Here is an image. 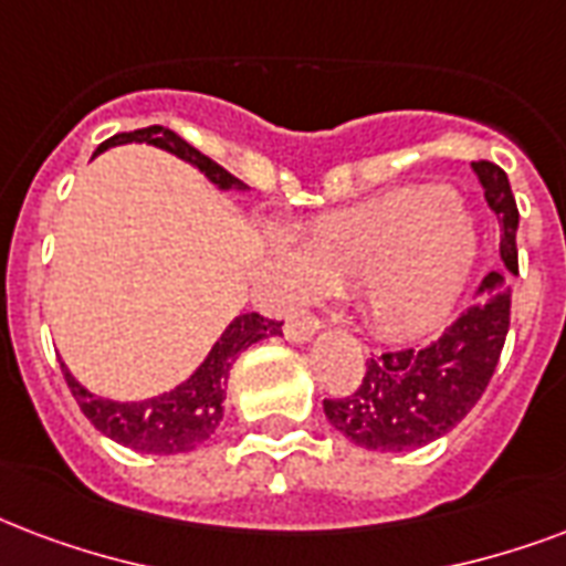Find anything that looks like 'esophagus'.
Here are the masks:
<instances>
[{
	"mask_svg": "<svg viewBox=\"0 0 566 566\" xmlns=\"http://www.w3.org/2000/svg\"><path fill=\"white\" fill-rule=\"evenodd\" d=\"M317 332H321V321H317V317H302V321H291L287 326H284L287 340H296V344L312 340Z\"/></svg>",
	"mask_w": 566,
	"mask_h": 566,
	"instance_id": "esophagus-1",
	"label": "esophagus"
}]
</instances>
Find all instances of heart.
Masks as SVG:
<instances>
[{
    "instance_id": "b5f03b06",
    "label": "heart",
    "mask_w": 566,
    "mask_h": 566,
    "mask_svg": "<svg viewBox=\"0 0 566 566\" xmlns=\"http://www.w3.org/2000/svg\"><path fill=\"white\" fill-rule=\"evenodd\" d=\"M478 254L469 207L446 187H400L305 231L300 258L282 254L296 284L356 291L365 321L386 338L433 335L454 314Z\"/></svg>"
}]
</instances>
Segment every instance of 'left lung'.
Segmentation results:
<instances>
[{"mask_svg":"<svg viewBox=\"0 0 566 566\" xmlns=\"http://www.w3.org/2000/svg\"><path fill=\"white\" fill-rule=\"evenodd\" d=\"M484 198L502 228L499 254L516 275L520 210L511 180L495 163H472ZM474 305L424 350L382 353L368 361L361 386L347 398L323 400L329 424L368 451H412L446 437L469 416L490 386L511 326V291L502 273H490Z\"/></svg>","mask_w":566,"mask_h":566,"instance_id":"8db88e82","label":"left lung"}]
</instances>
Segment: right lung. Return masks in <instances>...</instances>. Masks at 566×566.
<instances>
[{
	"label": "right lung",
	"instance_id": "add662e5",
	"mask_svg": "<svg viewBox=\"0 0 566 566\" xmlns=\"http://www.w3.org/2000/svg\"><path fill=\"white\" fill-rule=\"evenodd\" d=\"M129 142H145V145L175 154L189 166H196L219 192L245 189L243 180H237L234 175H228L226 168L216 166L213 159L180 139L178 133L157 127V124L133 129V133H118V136L103 142L97 154L115 148V145H129ZM273 335H282L279 321H266L264 314L258 312L237 314L210 347L205 361L184 382L145 400L101 398L88 386H82L64 361L62 370L80 409L101 433H106L120 446L133 448V451H142V454H187V451L205 446L222 421L228 374H231L237 356L258 340L273 338Z\"/></svg>",
	"mask_w": 566,
	"mask_h": 566
}]
</instances>
